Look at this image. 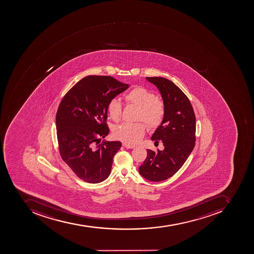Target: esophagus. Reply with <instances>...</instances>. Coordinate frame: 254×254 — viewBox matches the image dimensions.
Segmentation results:
<instances>
[{"instance_id": "34e87169", "label": "esophagus", "mask_w": 254, "mask_h": 254, "mask_svg": "<svg viewBox=\"0 0 254 254\" xmlns=\"http://www.w3.org/2000/svg\"><path fill=\"white\" fill-rule=\"evenodd\" d=\"M123 146H124V147H126V148H127V149H133V148H134L135 147V146H133V145H129V144H127V143H123Z\"/></svg>"}]
</instances>
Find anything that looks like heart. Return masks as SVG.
<instances>
[{"label":"heart","instance_id":"heart-1","mask_svg":"<svg viewBox=\"0 0 254 254\" xmlns=\"http://www.w3.org/2000/svg\"><path fill=\"white\" fill-rule=\"evenodd\" d=\"M125 102L136 107V121H143L149 129H154L161 125L165 114V104L162 100L154 97L152 92L141 86H135L125 93ZM107 113L114 121H119L121 118V104L118 100H112L107 105ZM141 121L125 123L114 129L115 138L127 144H134L140 140L145 132L146 125Z\"/></svg>","mask_w":254,"mask_h":254}]
</instances>
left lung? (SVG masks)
Returning a JSON list of instances; mask_svg holds the SVG:
<instances>
[{"instance_id":"obj_1","label":"left lung","mask_w":254,"mask_h":254,"mask_svg":"<svg viewBox=\"0 0 254 254\" xmlns=\"http://www.w3.org/2000/svg\"><path fill=\"white\" fill-rule=\"evenodd\" d=\"M159 89L165 114L151 140H161L164 150L147 149V156L139 173L151 182L166 180L184 165L195 144V116L187 96L171 80L162 77H146Z\"/></svg>"}]
</instances>
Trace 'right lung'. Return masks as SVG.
Here are the masks:
<instances>
[{"label": "right lung", "instance_id": "obj_1", "mask_svg": "<svg viewBox=\"0 0 254 254\" xmlns=\"http://www.w3.org/2000/svg\"><path fill=\"white\" fill-rule=\"evenodd\" d=\"M129 85L109 75H88L64 96L56 114L62 159L79 179L100 183L111 174L121 142L104 141L109 133L107 105Z\"/></svg>", "mask_w": 254, "mask_h": 254}]
</instances>
